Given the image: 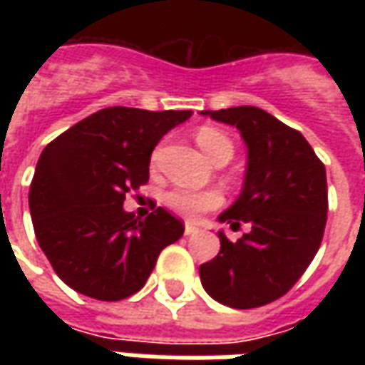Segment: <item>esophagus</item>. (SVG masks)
<instances>
[{"instance_id":"obj_1","label":"esophagus","mask_w":365,"mask_h":365,"mask_svg":"<svg viewBox=\"0 0 365 365\" xmlns=\"http://www.w3.org/2000/svg\"><path fill=\"white\" fill-rule=\"evenodd\" d=\"M197 227L193 225V222H185V237H191V235H195L197 232Z\"/></svg>"}]
</instances>
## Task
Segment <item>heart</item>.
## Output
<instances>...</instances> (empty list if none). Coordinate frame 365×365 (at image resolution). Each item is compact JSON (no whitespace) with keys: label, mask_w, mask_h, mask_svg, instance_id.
<instances>
[{"label":"heart","mask_w":365,"mask_h":365,"mask_svg":"<svg viewBox=\"0 0 365 365\" xmlns=\"http://www.w3.org/2000/svg\"><path fill=\"white\" fill-rule=\"evenodd\" d=\"M199 148L203 150L207 158L211 162L217 160H230L232 158V152H235V144L229 138V135H225L222 130L215 127H201L195 135ZM160 152H154V160L158 158ZM164 203H166L174 213L183 215V217H197L199 213H205L211 209L222 203V197L219 191L207 190V191H193V190H178L168 191L164 195Z\"/></svg>","instance_id":"1"}]
</instances>
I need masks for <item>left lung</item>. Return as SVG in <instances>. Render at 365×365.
Returning <instances> with one entry per match:
<instances>
[{
  "label": "left lung",
  "mask_w": 365,
  "mask_h": 365,
  "mask_svg": "<svg viewBox=\"0 0 365 365\" xmlns=\"http://www.w3.org/2000/svg\"><path fill=\"white\" fill-rule=\"evenodd\" d=\"M201 115L240 130L248 150L245 183L219 222L250 227L237 242L217 232L221 250L199 266L201 285L232 309L268 305L297 283L321 246L329 211L327 170L305 136L260 107Z\"/></svg>",
  "instance_id": "left-lung-1"
}]
</instances>
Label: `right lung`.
<instances>
[{"instance_id":"obj_1","label":"right lung","mask_w":365,"mask_h":365,"mask_svg":"<svg viewBox=\"0 0 365 365\" xmlns=\"http://www.w3.org/2000/svg\"><path fill=\"white\" fill-rule=\"evenodd\" d=\"M193 115L107 107L56 136L36 162L29 209L36 240L68 287L97 301L140 291L160 252L183 235L164 207L138 219L125 195L148 182L160 138Z\"/></svg>"}]
</instances>
